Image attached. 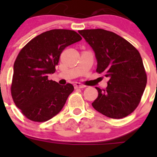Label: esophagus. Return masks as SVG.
Instances as JSON below:
<instances>
[{"mask_svg":"<svg viewBox=\"0 0 157 157\" xmlns=\"http://www.w3.org/2000/svg\"><path fill=\"white\" fill-rule=\"evenodd\" d=\"M74 87H75V89H82V88H85L86 87V86L83 84H81L80 83H76L75 84H74Z\"/></svg>","mask_w":157,"mask_h":157,"instance_id":"34e87169","label":"esophagus"}]
</instances>
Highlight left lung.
<instances>
[{
    "label": "left lung",
    "instance_id": "obj_1",
    "mask_svg": "<svg viewBox=\"0 0 157 157\" xmlns=\"http://www.w3.org/2000/svg\"><path fill=\"white\" fill-rule=\"evenodd\" d=\"M97 59L96 71L109 77L105 90L96 87L98 97L92 103L97 112L111 118H122L138 106L147 85L141 56L129 42L102 29L79 30Z\"/></svg>",
    "mask_w": 157,
    "mask_h": 157
}]
</instances>
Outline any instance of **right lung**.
<instances>
[{"instance_id": "obj_1", "label": "right lung", "mask_w": 157, "mask_h": 157, "mask_svg": "<svg viewBox=\"0 0 157 157\" xmlns=\"http://www.w3.org/2000/svg\"><path fill=\"white\" fill-rule=\"evenodd\" d=\"M81 39L73 30L52 29L33 38L19 52L13 64L11 96L28 119L44 122L61 112L74 86H61L48 80V75L55 72L63 50Z\"/></svg>"}]
</instances>
